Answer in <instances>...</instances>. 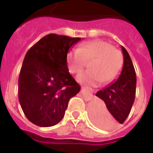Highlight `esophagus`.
Here are the masks:
<instances>
[{
    "label": "esophagus",
    "instance_id": "esophagus-1",
    "mask_svg": "<svg viewBox=\"0 0 153 153\" xmlns=\"http://www.w3.org/2000/svg\"><path fill=\"white\" fill-rule=\"evenodd\" d=\"M82 89L84 90V91H86V92H88V93H90V94H91L92 96H93V93H94V91H93L92 88H88V87L83 86V87H82Z\"/></svg>",
    "mask_w": 153,
    "mask_h": 153
}]
</instances>
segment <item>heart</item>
I'll list each match as a JSON object with an SVG mask.
<instances>
[{"mask_svg": "<svg viewBox=\"0 0 153 153\" xmlns=\"http://www.w3.org/2000/svg\"><path fill=\"white\" fill-rule=\"evenodd\" d=\"M92 70L78 74L77 81L87 86H97L109 83L121 71L123 55L121 51L106 41L96 39L83 42L79 49L70 51L67 55V67L70 73L78 74L85 68L88 61Z\"/></svg>", "mask_w": 153, "mask_h": 153, "instance_id": "b5f03b06", "label": "heart"}]
</instances>
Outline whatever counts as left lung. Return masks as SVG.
I'll list each match as a JSON object with an SVG mask.
<instances>
[{
  "label": "left lung",
  "mask_w": 153,
  "mask_h": 153,
  "mask_svg": "<svg viewBox=\"0 0 153 153\" xmlns=\"http://www.w3.org/2000/svg\"><path fill=\"white\" fill-rule=\"evenodd\" d=\"M124 65L117 79L96 93L102 106L95 102L89 107L91 120L97 127L111 128L123 124L131 111L136 91V74L128 51L121 47ZM103 101H102L101 100Z\"/></svg>",
  "instance_id": "obj_1"
}]
</instances>
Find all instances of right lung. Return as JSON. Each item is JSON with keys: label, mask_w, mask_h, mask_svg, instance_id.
I'll return each instance as SVG.
<instances>
[{"label": "right lung", "mask_w": 153, "mask_h": 153, "mask_svg": "<svg viewBox=\"0 0 153 153\" xmlns=\"http://www.w3.org/2000/svg\"><path fill=\"white\" fill-rule=\"evenodd\" d=\"M80 39L51 33L25 55L19 77V101L34 125L50 127L58 124L70 98L80 91L66 61L70 48Z\"/></svg>", "instance_id": "right-lung-1"}]
</instances>
